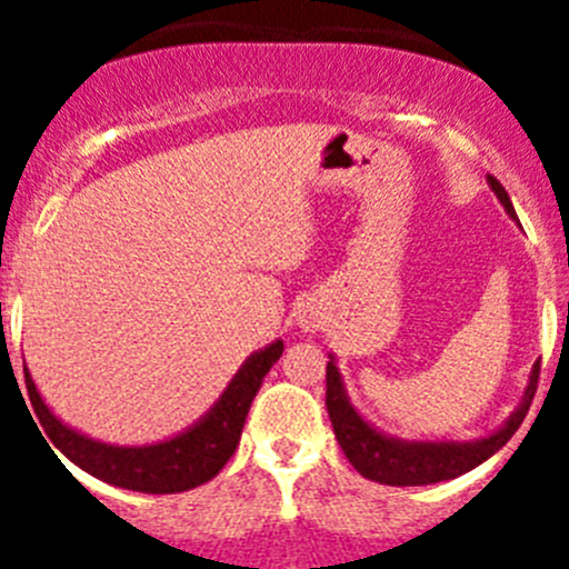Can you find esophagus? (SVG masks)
<instances>
[{"mask_svg":"<svg viewBox=\"0 0 569 569\" xmlns=\"http://www.w3.org/2000/svg\"><path fill=\"white\" fill-rule=\"evenodd\" d=\"M296 325H299L301 330H316L321 325V321H319V316L313 313V310L301 308L299 313H296Z\"/></svg>","mask_w":569,"mask_h":569,"instance_id":"1","label":"esophagus"}]
</instances>
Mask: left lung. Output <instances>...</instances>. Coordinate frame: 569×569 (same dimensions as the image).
Segmentation results:
<instances>
[{
	"instance_id": "1",
	"label": "left lung",
	"mask_w": 569,
	"mask_h": 569,
	"mask_svg": "<svg viewBox=\"0 0 569 569\" xmlns=\"http://www.w3.org/2000/svg\"><path fill=\"white\" fill-rule=\"evenodd\" d=\"M487 184L501 202L505 213L510 216L512 222L519 224V216L512 210L510 196L501 188L499 179L487 176ZM536 381H539V365H532L530 379H527L525 393H521L519 407L512 410L505 419V425L496 427L492 433L481 436V439H467V441H410L390 436L379 430L376 425L365 419L353 407L350 396H347L345 379L339 373L336 356L330 353L328 361V413L333 421V433L339 439L341 450H345L347 461L370 481L390 487H421V485H436V481L456 479L465 476L472 467H479L490 456H496L512 433L519 430L525 421L527 410H530L532 393H536Z\"/></svg>"
}]
</instances>
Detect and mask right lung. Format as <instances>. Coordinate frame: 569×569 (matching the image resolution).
<instances>
[{
  "mask_svg": "<svg viewBox=\"0 0 569 569\" xmlns=\"http://www.w3.org/2000/svg\"><path fill=\"white\" fill-rule=\"evenodd\" d=\"M281 350H284V341L276 339L273 345L250 353L202 419L184 427L182 433L153 441V445L128 447L90 439L64 425L59 416H53V410L44 405L42 393H39L37 381L30 379L28 367H24V385H28L30 405L42 425L44 441L57 447L59 453L73 461L79 470L113 487H124V490L184 492L213 479L236 453L250 405H253L264 376L270 373V367L279 361Z\"/></svg>",
  "mask_w": 569,
  "mask_h": 569,
  "instance_id": "right-lung-1",
  "label": "right lung"
}]
</instances>
